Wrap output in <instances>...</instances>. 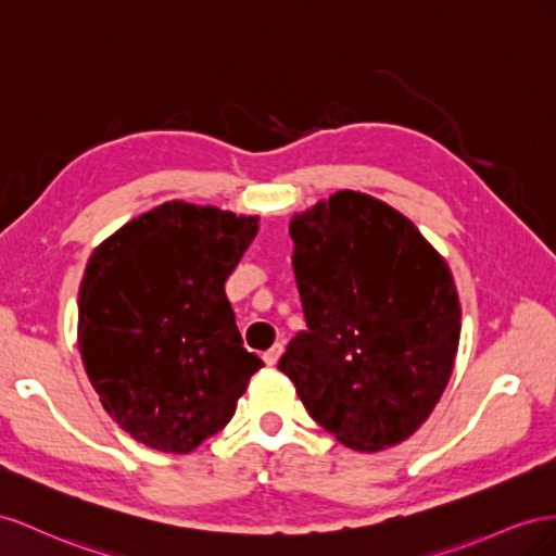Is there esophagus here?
I'll list each match as a JSON object with an SVG mask.
<instances>
[{
  "instance_id": "1",
  "label": "esophagus",
  "mask_w": 556,
  "mask_h": 556,
  "mask_svg": "<svg viewBox=\"0 0 556 556\" xmlns=\"http://www.w3.org/2000/svg\"><path fill=\"white\" fill-rule=\"evenodd\" d=\"M281 354H283V344H275L273 349H269V352L263 354V361L267 363V366H277V361H279Z\"/></svg>"
}]
</instances>
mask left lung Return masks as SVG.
I'll list each match as a JSON object with an SVG mask.
<instances>
[{
    "label": "left lung",
    "mask_w": 556,
    "mask_h": 556,
    "mask_svg": "<svg viewBox=\"0 0 556 556\" xmlns=\"http://www.w3.org/2000/svg\"><path fill=\"white\" fill-rule=\"evenodd\" d=\"M307 330L279 358L309 417L356 452L407 440L445 391L462 305L407 216L340 190L291 220Z\"/></svg>",
    "instance_id": "8db88e82"
}]
</instances>
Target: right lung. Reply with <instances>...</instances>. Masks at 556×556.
I'll list each match as a JSON object with an SVG mask.
<instances>
[{
    "label": "right lung",
    "instance_id": "add662e5",
    "mask_svg": "<svg viewBox=\"0 0 556 556\" xmlns=\"http://www.w3.org/2000/svg\"><path fill=\"white\" fill-rule=\"evenodd\" d=\"M258 232L181 200L132 218L88 258L78 289V352L100 403L125 433L188 454L224 428L251 375L226 281Z\"/></svg>",
    "mask_w": 556,
    "mask_h": 556
}]
</instances>
